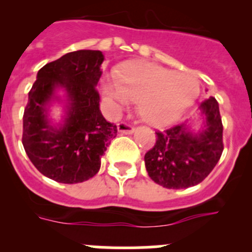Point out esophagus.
Returning a JSON list of instances; mask_svg holds the SVG:
<instances>
[{
  "label": "esophagus",
  "instance_id": "34e87169",
  "mask_svg": "<svg viewBox=\"0 0 252 252\" xmlns=\"http://www.w3.org/2000/svg\"><path fill=\"white\" fill-rule=\"evenodd\" d=\"M117 128H118L119 133H123V134H131L134 131V126H131L130 124L126 123V122H121V123H118Z\"/></svg>",
  "mask_w": 252,
  "mask_h": 252
}]
</instances>
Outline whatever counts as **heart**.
<instances>
[{
    "label": "heart",
    "instance_id": "1",
    "mask_svg": "<svg viewBox=\"0 0 252 252\" xmlns=\"http://www.w3.org/2000/svg\"><path fill=\"white\" fill-rule=\"evenodd\" d=\"M199 93L195 75L150 62L124 65L117 79H107L105 83V94L114 111L128 108L139 100V114L152 126L175 121L194 103Z\"/></svg>",
    "mask_w": 252,
    "mask_h": 252
}]
</instances>
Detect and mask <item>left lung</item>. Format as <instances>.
<instances>
[{
    "instance_id": "1",
    "label": "left lung",
    "mask_w": 252,
    "mask_h": 252,
    "mask_svg": "<svg viewBox=\"0 0 252 252\" xmlns=\"http://www.w3.org/2000/svg\"><path fill=\"white\" fill-rule=\"evenodd\" d=\"M204 129L190 131L185 123L156 131L154 147L145 154L150 178L167 189L199 184L212 172L223 152V124L215 97L201 102Z\"/></svg>"
}]
</instances>
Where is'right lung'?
<instances>
[{"label": "right lung", "mask_w": 252, "mask_h": 252, "mask_svg": "<svg viewBox=\"0 0 252 252\" xmlns=\"http://www.w3.org/2000/svg\"><path fill=\"white\" fill-rule=\"evenodd\" d=\"M103 60L101 51L67 53L45 64L29 91L23 116V146L37 171L58 183L75 184L93 178L117 135V126L101 113L96 89ZM60 87L67 94V116L56 128L47 118V106L57 98Z\"/></svg>", "instance_id": "1"}]
</instances>
